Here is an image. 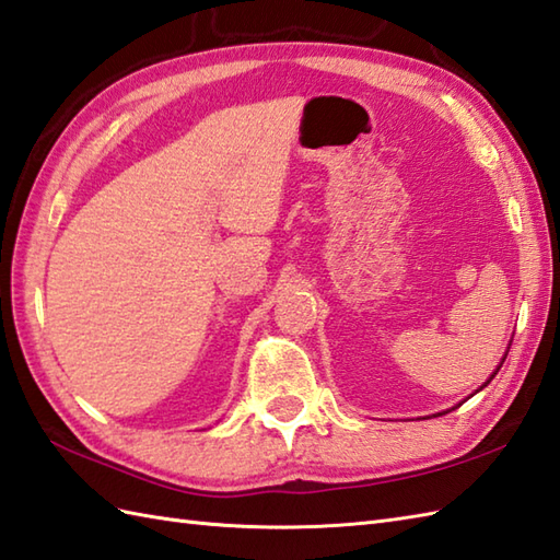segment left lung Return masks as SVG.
<instances>
[{"instance_id":"left-lung-1","label":"left lung","mask_w":560,"mask_h":560,"mask_svg":"<svg viewBox=\"0 0 560 560\" xmlns=\"http://www.w3.org/2000/svg\"><path fill=\"white\" fill-rule=\"evenodd\" d=\"M509 348H511V346H509ZM505 355H509V353H505ZM505 355H503V358H501V362H499V368H497V370H493V374H491V376H489V380H487V382H485V384H482V386H479V388H477V392H482V388H485V386H487V384H489V382H491V380H493V376H497V372H499V370H501V365H503V360H505ZM446 412H448V410H446ZM446 412H439V415H446Z\"/></svg>"}]
</instances>
